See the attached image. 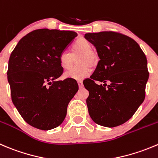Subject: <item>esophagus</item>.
I'll return each instance as SVG.
<instances>
[{"label":"esophagus","instance_id":"esophagus-1","mask_svg":"<svg viewBox=\"0 0 158 158\" xmlns=\"http://www.w3.org/2000/svg\"><path fill=\"white\" fill-rule=\"evenodd\" d=\"M78 84H79V88H82V87H83V83H82V80H79V81H78Z\"/></svg>","mask_w":158,"mask_h":158}]
</instances>
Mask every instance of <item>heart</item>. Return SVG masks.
Here are the masks:
<instances>
[{"mask_svg": "<svg viewBox=\"0 0 158 158\" xmlns=\"http://www.w3.org/2000/svg\"><path fill=\"white\" fill-rule=\"evenodd\" d=\"M80 55L78 59L79 66L73 69L64 75L66 79L82 80L91 73L90 67L97 64L98 56L94 51L89 42L85 38H79L73 44L72 47V54L68 52H63L59 57V62L61 68L64 70L71 69L73 65V60L76 56Z\"/></svg>", "mask_w": 158, "mask_h": 158, "instance_id": "b5f03b06", "label": "heart"}]
</instances>
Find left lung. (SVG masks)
Instances as JSON below:
<instances>
[{
  "label": "left lung",
  "instance_id": "8db88e82",
  "mask_svg": "<svg viewBox=\"0 0 158 158\" xmlns=\"http://www.w3.org/2000/svg\"><path fill=\"white\" fill-rule=\"evenodd\" d=\"M85 38L100 59L84 85L89 93L86 104L90 117L106 127L123 124L144 100L149 78L146 56L133 38L119 32L87 33Z\"/></svg>",
  "mask_w": 158,
  "mask_h": 158
}]
</instances>
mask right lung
Listing matches in <instances>:
<instances>
[{
  "mask_svg": "<svg viewBox=\"0 0 158 158\" xmlns=\"http://www.w3.org/2000/svg\"><path fill=\"white\" fill-rule=\"evenodd\" d=\"M76 36L70 31L37 29L23 37L10 54L7 73L12 102L37 129L59 127L79 89L75 79L56 80L63 73L59 56Z\"/></svg>",
  "mask_w": 158,
  "mask_h": 158,
  "instance_id": "1",
  "label": "right lung"
}]
</instances>
